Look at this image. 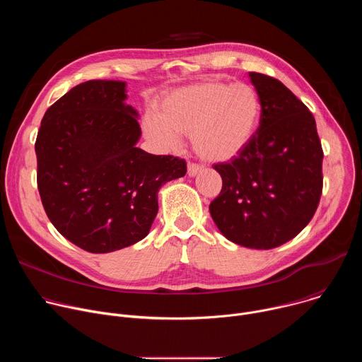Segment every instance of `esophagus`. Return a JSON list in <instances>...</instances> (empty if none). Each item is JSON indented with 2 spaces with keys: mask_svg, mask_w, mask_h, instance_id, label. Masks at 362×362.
Returning <instances> with one entry per match:
<instances>
[{
  "mask_svg": "<svg viewBox=\"0 0 362 362\" xmlns=\"http://www.w3.org/2000/svg\"><path fill=\"white\" fill-rule=\"evenodd\" d=\"M202 166H199V165H194V163H189L187 165V175L190 176V177H193V176H196L199 172H202Z\"/></svg>",
  "mask_w": 362,
  "mask_h": 362,
  "instance_id": "obj_1",
  "label": "esophagus"
}]
</instances>
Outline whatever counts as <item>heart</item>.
Here are the masks:
<instances>
[{"label":"heart","instance_id":"heart-1","mask_svg":"<svg viewBox=\"0 0 362 362\" xmlns=\"http://www.w3.org/2000/svg\"><path fill=\"white\" fill-rule=\"evenodd\" d=\"M261 110V100L249 84L204 80L166 93L158 113L144 117L143 132L160 151L175 150L182 136L192 134L202 159L223 163L250 143Z\"/></svg>","mask_w":362,"mask_h":362}]
</instances>
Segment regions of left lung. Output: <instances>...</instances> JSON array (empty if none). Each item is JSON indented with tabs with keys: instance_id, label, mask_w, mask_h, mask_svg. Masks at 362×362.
I'll list each match as a JSON object with an SVG mask.
<instances>
[{
	"instance_id": "8db88e82",
	"label": "left lung",
	"mask_w": 362,
	"mask_h": 362,
	"mask_svg": "<svg viewBox=\"0 0 362 362\" xmlns=\"http://www.w3.org/2000/svg\"><path fill=\"white\" fill-rule=\"evenodd\" d=\"M249 77L262 106L259 127L240 154L214 166L223 185L209 211L230 242L272 249L313 219L322 193L324 153L303 103L274 77Z\"/></svg>"
}]
</instances>
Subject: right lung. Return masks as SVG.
<instances>
[{
  "mask_svg": "<svg viewBox=\"0 0 362 362\" xmlns=\"http://www.w3.org/2000/svg\"><path fill=\"white\" fill-rule=\"evenodd\" d=\"M126 81L90 80L51 106L35 140L37 185L54 228L76 246L109 253L147 236L160 187L186 162L139 147Z\"/></svg>",
  "mask_w": 362,
  "mask_h": 362,
  "instance_id": "obj_1",
  "label": "right lung"
}]
</instances>
